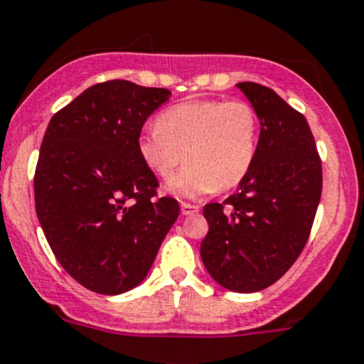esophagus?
Instances as JSON below:
<instances>
[{
    "mask_svg": "<svg viewBox=\"0 0 364 364\" xmlns=\"http://www.w3.org/2000/svg\"><path fill=\"white\" fill-rule=\"evenodd\" d=\"M200 211L199 205L196 204H188V203H181V213L185 216H192V215H197V213Z\"/></svg>",
    "mask_w": 364,
    "mask_h": 364,
    "instance_id": "esophagus-1",
    "label": "esophagus"
}]
</instances>
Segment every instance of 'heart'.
<instances>
[{
    "label": "heart",
    "instance_id": "obj_1",
    "mask_svg": "<svg viewBox=\"0 0 364 364\" xmlns=\"http://www.w3.org/2000/svg\"><path fill=\"white\" fill-rule=\"evenodd\" d=\"M260 124L245 100H196L172 105L137 141L142 164L178 197H199L240 185L255 164Z\"/></svg>",
    "mask_w": 364,
    "mask_h": 364
}]
</instances>
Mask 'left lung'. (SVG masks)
Returning <instances> with one entry per match:
<instances>
[{
	"instance_id": "obj_1",
	"label": "left lung",
	"mask_w": 364,
	"mask_h": 364,
	"mask_svg": "<svg viewBox=\"0 0 364 364\" xmlns=\"http://www.w3.org/2000/svg\"><path fill=\"white\" fill-rule=\"evenodd\" d=\"M236 86L259 116V151L234 196L204 205L209 230L200 257L216 284L257 292L284 277L303 252L321 200L322 165L303 114L269 87Z\"/></svg>"
}]
</instances>
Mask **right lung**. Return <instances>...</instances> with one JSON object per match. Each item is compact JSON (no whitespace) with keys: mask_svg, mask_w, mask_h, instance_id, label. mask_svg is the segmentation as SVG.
Listing matches in <instances>:
<instances>
[{"mask_svg":"<svg viewBox=\"0 0 364 364\" xmlns=\"http://www.w3.org/2000/svg\"><path fill=\"white\" fill-rule=\"evenodd\" d=\"M165 87L130 80L95 84L49 121L35 171V208L50 250L90 291L114 296L137 287L179 215L159 197L137 141Z\"/></svg>","mask_w":364,"mask_h":364,"instance_id":"obj_1","label":"right lung"}]
</instances>
